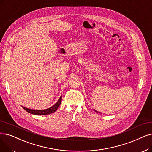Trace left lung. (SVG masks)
<instances>
[{"label": "left lung", "mask_w": 152, "mask_h": 152, "mask_svg": "<svg viewBox=\"0 0 152 152\" xmlns=\"http://www.w3.org/2000/svg\"><path fill=\"white\" fill-rule=\"evenodd\" d=\"M95 111L96 112V113H98V112H97V111H96V110H95Z\"/></svg>", "instance_id": "obj_1"}]
</instances>
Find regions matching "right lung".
I'll list each match as a JSON object with an SVG mask.
<instances>
[{
  "mask_svg": "<svg viewBox=\"0 0 152 152\" xmlns=\"http://www.w3.org/2000/svg\"><path fill=\"white\" fill-rule=\"evenodd\" d=\"M61 103V96L59 99V100L58 102L54 105H53L52 107L43 109V110H34V109H30L28 108H26L25 107L22 106L26 111L28 112V113L31 114H34V115H48L50 114L53 113H55V112L58 109V107L60 106V104Z\"/></svg>",
  "mask_w": 152,
  "mask_h": 152,
  "instance_id": "right-lung-1",
  "label": "right lung"
}]
</instances>
